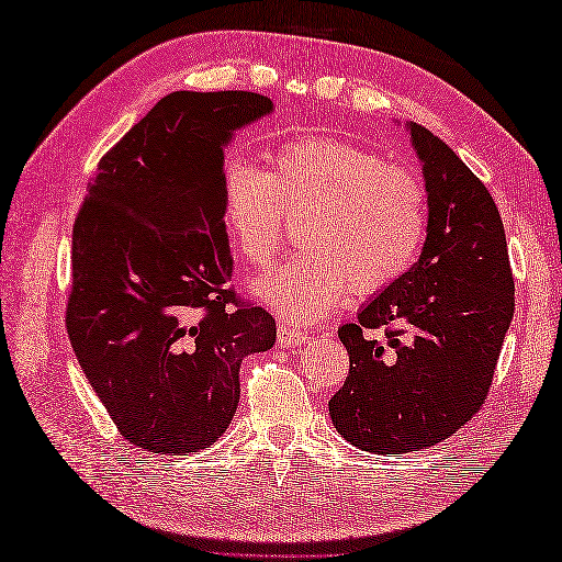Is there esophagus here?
Here are the masks:
<instances>
[{
	"label": "esophagus",
	"instance_id": "34e87169",
	"mask_svg": "<svg viewBox=\"0 0 562 562\" xmlns=\"http://www.w3.org/2000/svg\"><path fill=\"white\" fill-rule=\"evenodd\" d=\"M278 342H280V348H300V345L306 342V333L294 328V326H280Z\"/></svg>",
	"mask_w": 562,
	"mask_h": 562
}]
</instances>
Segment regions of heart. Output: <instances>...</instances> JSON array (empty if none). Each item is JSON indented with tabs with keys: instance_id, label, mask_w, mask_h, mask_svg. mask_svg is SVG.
Returning a JSON list of instances; mask_svg holds the SVG:
<instances>
[{
	"instance_id": "b5f03b06",
	"label": "heart",
	"mask_w": 562,
	"mask_h": 562,
	"mask_svg": "<svg viewBox=\"0 0 562 562\" xmlns=\"http://www.w3.org/2000/svg\"><path fill=\"white\" fill-rule=\"evenodd\" d=\"M294 220L302 250L254 290L284 318L318 321L350 288L384 292L413 268L427 234V190L408 166L321 135L284 142L268 171L226 164L222 224L238 260L270 266Z\"/></svg>"
}]
</instances>
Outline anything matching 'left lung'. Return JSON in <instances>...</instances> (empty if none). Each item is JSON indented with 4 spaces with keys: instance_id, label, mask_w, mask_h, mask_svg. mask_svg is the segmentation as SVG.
Returning a JSON list of instances; mask_svg holds the SVG:
<instances>
[{
    "instance_id": "obj_1",
    "label": "left lung",
    "mask_w": 562,
    "mask_h": 562,
    "mask_svg": "<svg viewBox=\"0 0 562 562\" xmlns=\"http://www.w3.org/2000/svg\"><path fill=\"white\" fill-rule=\"evenodd\" d=\"M427 188L420 260L338 328L350 355L328 401L338 432L372 453L451 437L481 411L515 316L507 238L483 181L427 127L411 123ZM384 327L387 342L363 336Z\"/></svg>"
}]
</instances>
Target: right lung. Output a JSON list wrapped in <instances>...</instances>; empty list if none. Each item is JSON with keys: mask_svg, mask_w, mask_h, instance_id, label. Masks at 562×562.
<instances>
[{"mask_svg": "<svg viewBox=\"0 0 562 562\" xmlns=\"http://www.w3.org/2000/svg\"><path fill=\"white\" fill-rule=\"evenodd\" d=\"M272 111L254 91H173L103 154L71 229L65 324L121 435L151 453L229 427L244 357L274 318L236 294L222 224L224 145Z\"/></svg>", "mask_w": 562, "mask_h": 562, "instance_id": "right-lung-1", "label": "right lung"}]
</instances>
